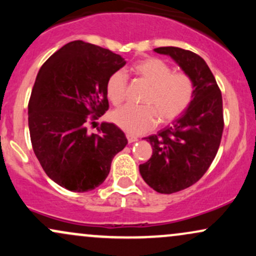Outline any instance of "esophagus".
<instances>
[{
    "label": "esophagus",
    "mask_w": 256,
    "mask_h": 256,
    "mask_svg": "<svg viewBox=\"0 0 256 256\" xmlns=\"http://www.w3.org/2000/svg\"><path fill=\"white\" fill-rule=\"evenodd\" d=\"M126 138H128V143H134V142H137V140H138V138H137V137L132 136V134H126Z\"/></svg>",
    "instance_id": "obj_1"
}]
</instances>
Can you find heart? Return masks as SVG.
Masks as SVG:
<instances>
[{
    "label": "heart",
    "mask_w": 256,
    "mask_h": 256,
    "mask_svg": "<svg viewBox=\"0 0 256 256\" xmlns=\"http://www.w3.org/2000/svg\"><path fill=\"white\" fill-rule=\"evenodd\" d=\"M137 77L150 86L143 102L144 106H124L113 113L112 119L122 130L130 134H144L156 124L168 122L178 118L192 104L195 92L192 79L185 73H173L166 61L158 58H148L137 61L132 66ZM128 91V76L116 71L108 78L106 92L114 106L124 102Z\"/></svg>",
    "instance_id": "obj_1"
}]
</instances>
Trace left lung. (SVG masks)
Wrapping results in <instances>:
<instances>
[{"mask_svg":"<svg viewBox=\"0 0 256 256\" xmlns=\"http://www.w3.org/2000/svg\"><path fill=\"white\" fill-rule=\"evenodd\" d=\"M154 52L171 56L195 86L186 110L171 126L144 138L152 155L140 165V176L155 192L172 194L195 184L216 158L224 130L222 98L212 71L198 54L177 46Z\"/></svg>","mask_w":256,"mask_h":256,"instance_id":"1","label":"left lung"}]
</instances>
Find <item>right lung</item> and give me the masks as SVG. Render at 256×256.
I'll use <instances>...</instances> for the list:
<instances>
[{"mask_svg":"<svg viewBox=\"0 0 256 256\" xmlns=\"http://www.w3.org/2000/svg\"><path fill=\"white\" fill-rule=\"evenodd\" d=\"M125 64L108 49L73 40L38 72L28 102L32 148L46 176L70 192H90L104 183L113 158L128 144L112 122H102L98 134L86 128L110 108L106 84Z\"/></svg>","mask_w":256,"mask_h":256,"instance_id":"1","label":"right lung"}]
</instances>
